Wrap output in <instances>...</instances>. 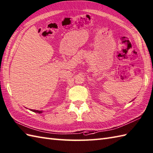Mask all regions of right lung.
Here are the masks:
<instances>
[{
	"label": "right lung",
	"mask_w": 153,
	"mask_h": 153,
	"mask_svg": "<svg viewBox=\"0 0 153 153\" xmlns=\"http://www.w3.org/2000/svg\"><path fill=\"white\" fill-rule=\"evenodd\" d=\"M32 111L33 112H36V113H39V114H41L42 113V111H39V110H32Z\"/></svg>",
	"instance_id": "1"
}]
</instances>
